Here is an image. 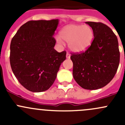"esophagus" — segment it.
<instances>
[{"instance_id":"1","label":"esophagus","mask_w":125,"mask_h":125,"mask_svg":"<svg viewBox=\"0 0 125 125\" xmlns=\"http://www.w3.org/2000/svg\"><path fill=\"white\" fill-rule=\"evenodd\" d=\"M66 58H67V59H70V57H71L70 54V53H68V52H67V53H66Z\"/></svg>"}]
</instances>
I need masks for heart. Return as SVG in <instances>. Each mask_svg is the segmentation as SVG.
I'll return each mask as SVG.
<instances>
[{
  "mask_svg": "<svg viewBox=\"0 0 125 125\" xmlns=\"http://www.w3.org/2000/svg\"><path fill=\"white\" fill-rule=\"evenodd\" d=\"M60 36L62 40L68 42L69 48L72 51L80 52L90 46L94 39V31L88 25H69L60 31ZM57 41L59 43H62L59 37Z\"/></svg>",
  "mask_w": 125,
  "mask_h": 125,
  "instance_id": "heart-1",
  "label": "heart"
}]
</instances>
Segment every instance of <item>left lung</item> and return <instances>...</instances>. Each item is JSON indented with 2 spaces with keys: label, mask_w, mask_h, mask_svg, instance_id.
Returning <instances> with one entry per match:
<instances>
[{
  "label": "left lung",
  "mask_w": 125,
  "mask_h": 125,
  "mask_svg": "<svg viewBox=\"0 0 125 125\" xmlns=\"http://www.w3.org/2000/svg\"><path fill=\"white\" fill-rule=\"evenodd\" d=\"M94 31L91 46L80 53H71L74 80L82 88L89 90L101 88L114 78L120 62L117 36L101 22H86Z\"/></svg>",
  "instance_id": "1"
}]
</instances>
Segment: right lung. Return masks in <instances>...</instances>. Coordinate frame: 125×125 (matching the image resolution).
I'll list each match as a JSON object with an SVG mask.
<instances>
[{"instance_id": "1", "label": "right lung", "mask_w": 125, "mask_h": 125, "mask_svg": "<svg viewBox=\"0 0 125 125\" xmlns=\"http://www.w3.org/2000/svg\"><path fill=\"white\" fill-rule=\"evenodd\" d=\"M59 20L30 21L21 26L10 45V65L20 83L30 91H45L54 82L65 51L54 50Z\"/></svg>"}]
</instances>
